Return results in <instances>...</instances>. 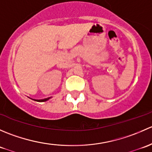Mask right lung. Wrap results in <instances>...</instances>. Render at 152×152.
<instances>
[{
    "instance_id": "right-lung-1",
    "label": "right lung",
    "mask_w": 152,
    "mask_h": 152,
    "mask_svg": "<svg viewBox=\"0 0 152 152\" xmlns=\"http://www.w3.org/2000/svg\"><path fill=\"white\" fill-rule=\"evenodd\" d=\"M49 98H48V99H41V100H37L38 102H45V101L48 100Z\"/></svg>"
}]
</instances>
